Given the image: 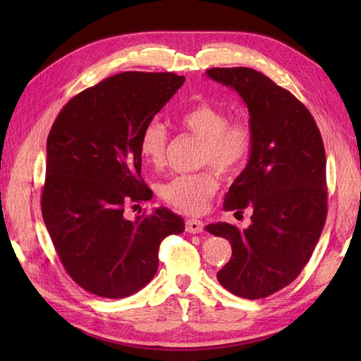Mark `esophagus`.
<instances>
[{"label":"esophagus","mask_w":361,"mask_h":361,"mask_svg":"<svg viewBox=\"0 0 361 361\" xmlns=\"http://www.w3.org/2000/svg\"><path fill=\"white\" fill-rule=\"evenodd\" d=\"M186 231L189 234H198L203 231V221L197 219H188L186 220Z\"/></svg>","instance_id":"obj_1"}]
</instances>
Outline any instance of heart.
I'll return each instance as SVG.
<instances>
[{
  "mask_svg": "<svg viewBox=\"0 0 361 361\" xmlns=\"http://www.w3.org/2000/svg\"><path fill=\"white\" fill-rule=\"evenodd\" d=\"M178 124L203 141L200 164L214 166L220 173L234 175L247 163L255 144V132L248 121H229L226 110L209 102H198L178 116ZM169 135L158 121H150L140 136V153L153 169L164 166ZM219 189L214 169L175 175L161 183L159 197L186 214H202Z\"/></svg>",
  "mask_w": 361,
  "mask_h": 361,
  "instance_id": "obj_1",
  "label": "heart"
}]
</instances>
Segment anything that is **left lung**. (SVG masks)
Wrapping results in <instances>:
<instances>
[{
    "label": "left lung",
    "instance_id": "8db88e82",
    "mask_svg": "<svg viewBox=\"0 0 361 361\" xmlns=\"http://www.w3.org/2000/svg\"><path fill=\"white\" fill-rule=\"evenodd\" d=\"M212 80L234 88L248 106L255 144L225 195V211H252L251 225L211 224L206 231L233 248L217 273L231 293L260 299L287 287L309 262L327 217L326 150L301 101L251 68H211Z\"/></svg>",
    "mask_w": 361,
    "mask_h": 361
}]
</instances>
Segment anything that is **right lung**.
<instances>
[{
  "label": "right lung",
  "mask_w": 361,
  "mask_h": 361,
  "mask_svg": "<svg viewBox=\"0 0 361 361\" xmlns=\"http://www.w3.org/2000/svg\"><path fill=\"white\" fill-rule=\"evenodd\" d=\"M183 83L173 73L111 75L75 94L51 127L43 220L66 273L90 293H136L158 270L159 243L185 231L167 208L124 216L128 204L152 198L141 176L142 128Z\"/></svg>",
  "instance_id": "1"
}]
</instances>
